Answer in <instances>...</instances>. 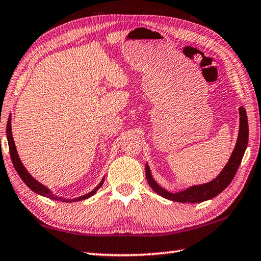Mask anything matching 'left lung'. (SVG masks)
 Returning <instances> with one entry per match:
<instances>
[{
  "label": "left lung",
  "instance_id": "left-lung-1",
  "mask_svg": "<svg viewBox=\"0 0 261 261\" xmlns=\"http://www.w3.org/2000/svg\"><path fill=\"white\" fill-rule=\"evenodd\" d=\"M248 139H249V126H248V117L247 112L243 107H240V131L236 148L232 152L231 158H229L226 166L221 172L215 180L206 183L202 186H195L187 189L185 191L177 192V193H171L164 189H162L151 177L149 167L146 165V177L147 181L149 183L152 190L157 192L158 195L164 197L168 200L177 201V202H201L212 199L219 195L224 189L227 188L229 183L236 176L238 168L241 164V161L246 151V148L248 146Z\"/></svg>",
  "mask_w": 261,
  "mask_h": 261
}]
</instances>
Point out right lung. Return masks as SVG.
<instances>
[{"label": "right lung", "instance_id": "1", "mask_svg": "<svg viewBox=\"0 0 261 261\" xmlns=\"http://www.w3.org/2000/svg\"><path fill=\"white\" fill-rule=\"evenodd\" d=\"M7 137H8V142H9V149H10V156H11V161H12V164L15 168V171H17L18 174L21 177V180L27 185L30 189H32L33 191H35L36 193H38V195H42L47 197L49 199H54V200H61V201H68V202H73V201H79V200H84V199L89 198L90 196H93L94 193H96V191L98 190V189L103 185V181L99 183V186L97 187L95 190H93L91 192H89L88 195H85L83 197H79V198H75V199H63V198H59L54 196L52 192H50L47 188L44 187L43 185H40L39 182H37L35 180V178L29 174L25 170L24 166L22 165L21 161H20V158L18 156V152L17 149H15V146H14V141H13V138H12V132H11V119L9 117L8 120V124H7Z\"/></svg>", "mask_w": 261, "mask_h": 261}]
</instances>
